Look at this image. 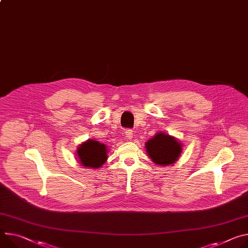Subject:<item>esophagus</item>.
I'll return each mask as SVG.
<instances>
[{
    "instance_id": "esophagus-1",
    "label": "esophagus",
    "mask_w": 248,
    "mask_h": 248,
    "mask_svg": "<svg viewBox=\"0 0 248 248\" xmlns=\"http://www.w3.org/2000/svg\"><path fill=\"white\" fill-rule=\"evenodd\" d=\"M125 136H126V139L128 140L132 139V129H129V128L125 129Z\"/></svg>"
}]
</instances>
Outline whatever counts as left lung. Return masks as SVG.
Wrapping results in <instances>:
<instances>
[{
    "mask_svg": "<svg viewBox=\"0 0 248 248\" xmlns=\"http://www.w3.org/2000/svg\"><path fill=\"white\" fill-rule=\"evenodd\" d=\"M145 148L153 162L164 166L174 163L182 151L181 144L174 138L163 132H158L149 140L145 144Z\"/></svg>",
    "mask_w": 248,
    "mask_h": 248,
    "instance_id": "8db88e82",
    "label": "left lung"
}]
</instances>
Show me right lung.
<instances>
[{
  "label": "right lung",
  "mask_w": 248,
  "mask_h": 248,
  "mask_svg": "<svg viewBox=\"0 0 248 248\" xmlns=\"http://www.w3.org/2000/svg\"><path fill=\"white\" fill-rule=\"evenodd\" d=\"M77 155L85 167L99 168L107 160V146L97 140H90L80 145Z\"/></svg>",
  "instance_id": "obj_1"
}]
</instances>
